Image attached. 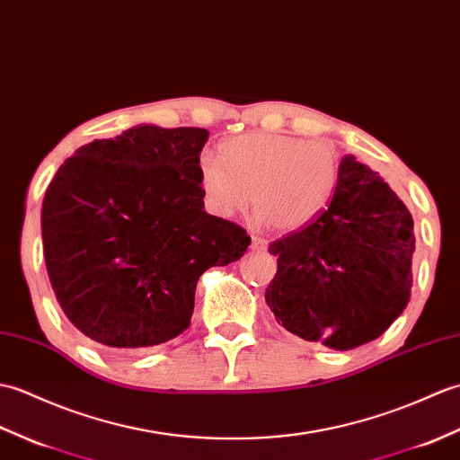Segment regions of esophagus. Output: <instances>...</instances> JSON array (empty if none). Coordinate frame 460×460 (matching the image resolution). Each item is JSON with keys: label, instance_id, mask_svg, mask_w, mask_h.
I'll use <instances>...</instances> for the list:
<instances>
[{"label": "esophagus", "instance_id": "esophagus-1", "mask_svg": "<svg viewBox=\"0 0 460 460\" xmlns=\"http://www.w3.org/2000/svg\"><path fill=\"white\" fill-rule=\"evenodd\" d=\"M252 248L261 252V250L268 248V240L261 238V236H252Z\"/></svg>", "mask_w": 460, "mask_h": 460}]
</instances>
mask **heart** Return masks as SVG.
Returning <instances> with one entry per match:
<instances>
[{"mask_svg": "<svg viewBox=\"0 0 460 460\" xmlns=\"http://www.w3.org/2000/svg\"><path fill=\"white\" fill-rule=\"evenodd\" d=\"M222 158L202 153L199 182L212 212L230 217L248 208L278 230H297L331 199L339 163L323 141L281 134H243L222 144Z\"/></svg>", "mask_w": 460, "mask_h": 460, "instance_id": "obj_1", "label": "heart"}]
</instances>
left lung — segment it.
<instances>
[{
    "mask_svg": "<svg viewBox=\"0 0 460 460\" xmlns=\"http://www.w3.org/2000/svg\"><path fill=\"white\" fill-rule=\"evenodd\" d=\"M275 321L309 342L350 350L384 334L411 295L413 218L368 165L342 157L329 204L270 243Z\"/></svg>",
    "mask_w": 460,
    "mask_h": 460,
    "instance_id": "1",
    "label": "left lung"
}]
</instances>
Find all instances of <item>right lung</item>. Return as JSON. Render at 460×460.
I'll list each match as a JSON object with an SVG mask.
<instances>
[{"mask_svg": "<svg viewBox=\"0 0 460 460\" xmlns=\"http://www.w3.org/2000/svg\"><path fill=\"white\" fill-rule=\"evenodd\" d=\"M202 128L136 126L58 167L40 210L50 285L90 341L144 350L189 329L200 275L238 261L242 226L204 212Z\"/></svg>", "mask_w": 460, "mask_h": 460, "instance_id": "obj_1", "label": "right lung"}]
</instances>
